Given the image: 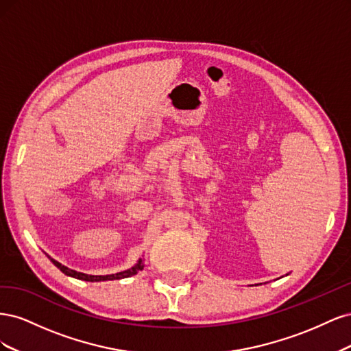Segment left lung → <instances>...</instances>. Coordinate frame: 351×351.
<instances>
[{
	"label": "left lung",
	"mask_w": 351,
	"mask_h": 351,
	"mask_svg": "<svg viewBox=\"0 0 351 351\" xmlns=\"http://www.w3.org/2000/svg\"><path fill=\"white\" fill-rule=\"evenodd\" d=\"M287 275H289V274H287Z\"/></svg>",
	"instance_id": "left-lung-1"
}]
</instances>
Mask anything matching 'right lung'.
Wrapping results in <instances>:
<instances>
[{
  "instance_id": "right-lung-1",
  "label": "right lung",
  "mask_w": 351,
  "mask_h": 351,
  "mask_svg": "<svg viewBox=\"0 0 351 351\" xmlns=\"http://www.w3.org/2000/svg\"><path fill=\"white\" fill-rule=\"evenodd\" d=\"M48 256V254H47ZM51 259V262L56 265V267L62 272L69 275V277H73V278H77V280H83V281H90V282H99V281H112V280H121V278H129L132 277V275H136L139 271L143 269V261L139 259L136 262V265H133L132 268L125 269V271H121V272H117V274H111V275H88V274H83V272H77L74 269H70L67 267H64V265H61L60 262H57L56 259H52L51 256H48Z\"/></svg>"
}]
</instances>
